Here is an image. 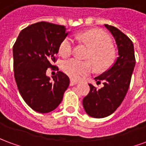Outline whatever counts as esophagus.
I'll return each mask as SVG.
<instances>
[{"label":"esophagus","mask_w":146,"mask_h":146,"mask_svg":"<svg viewBox=\"0 0 146 146\" xmlns=\"http://www.w3.org/2000/svg\"><path fill=\"white\" fill-rule=\"evenodd\" d=\"M77 81L76 80H70V86H73L77 84Z\"/></svg>","instance_id":"obj_1"}]
</instances>
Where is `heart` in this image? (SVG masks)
<instances>
[{"mask_svg":"<svg viewBox=\"0 0 146 146\" xmlns=\"http://www.w3.org/2000/svg\"><path fill=\"white\" fill-rule=\"evenodd\" d=\"M77 37L91 48L87 56V59L90 61L72 58L64 62L62 69L70 77L78 80L88 75L93 70L92 61L98 71H104L112 66L115 58V52L111 47L110 36L105 32L100 30H91L80 33ZM73 38L68 36L61 43L59 53L62 57H68L73 54Z\"/></svg>","mask_w":146,"mask_h":146,"instance_id":"1","label":"heart"}]
</instances>
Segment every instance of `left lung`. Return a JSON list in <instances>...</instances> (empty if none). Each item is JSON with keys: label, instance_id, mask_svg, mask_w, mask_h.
<instances>
[{"label": "left lung", "instance_id": "1", "mask_svg": "<svg viewBox=\"0 0 146 146\" xmlns=\"http://www.w3.org/2000/svg\"><path fill=\"white\" fill-rule=\"evenodd\" d=\"M105 27L115 39L118 57L109 70L95 78L96 84L104 86L98 89L91 84L90 92L83 99L85 112L94 118H104L114 113L122 103L128 91L135 66L134 45L128 36L117 28L107 24Z\"/></svg>", "mask_w": 146, "mask_h": 146}]
</instances>
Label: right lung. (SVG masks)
Returning <instances> with one entry per match:
<instances>
[{
    "mask_svg": "<svg viewBox=\"0 0 146 146\" xmlns=\"http://www.w3.org/2000/svg\"><path fill=\"white\" fill-rule=\"evenodd\" d=\"M64 26L40 22L22 30L13 46L15 79L23 100L37 113L55 110L70 85L68 76L58 71L48 76V68L55 67L54 56L68 35ZM55 69H58L55 67Z\"/></svg>",
    "mask_w": 146,
    "mask_h": 146,
    "instance_id": "obj_1",
    "label": "right lung"
}]
</instances>
